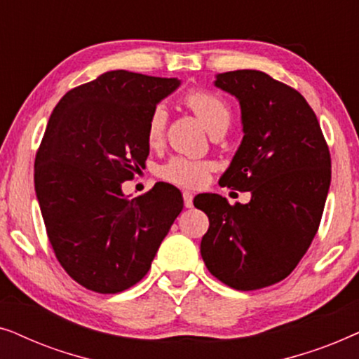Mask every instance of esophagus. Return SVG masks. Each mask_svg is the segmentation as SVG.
<instances>
[{"label": "esophagus", "mask_w": 359, "mask_h": 359, "mask_svg": "<svg viewBox=\"0 0 359 359\" xmlns=\"http://www.w3.org/2000/svg\"><path fill=\"white\" fill-rule=\"evenodd\" d=\"M183 199H184V205L188 209L193 208V194L189 191H183Z\"/></svg>", "instance_id": "1"}]
</instances>
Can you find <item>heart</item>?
<instances>
[{
    "label": "heart",
    "instance_id": "heart-1",
    "mask_svg": "<svg viewBox=\"0 0 359 359\" xmlns=\"http://www.w3.org/2000/svg\"><path fill=\"white\" fill-rule=\"evenodd\" d=\"M183 101L199 117V121L203 122V126L210 134L219 130H227L230 121H232V111H230L229 104L222 97L209 91L194 90L189 91L183 97ZM166 119H168V114H166L163 106H156L151 109L149 121H147V142L151 147L158 145L163 139ZM210 170H212L210 161L175 156V158L166 161L161 166L160 175L161 178L168 180L175 184L196 188V186H201L208 180Z\"/></svg>",
    "mask_w": 359,
    "mask_h": 359
}]
</instances>
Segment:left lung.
<instances>
[{"mask_svg": "<svg viewBox=\"0 0 359 359\" xmlns=\"http://www.w3.org/2000/svg\"><path fill=\"white\" fill-rule=\"evenodd\" d=\"M237 97L243 139L219 184L250 191L248 204L198 194L209 217L201 257L212 276L255 291L291 274L311 247L330 188V151L316 112L301 93L264 72L215 75Z\"/></svg>", "mask_w": 359, "mask_h": 359, "instance_id": "obj_1", "label": "left lung"}]
</instances>
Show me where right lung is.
<instances>
[{"label":"right lung","mask_w":359,"mask_h":359,"mask_svg":"<svg viewBox=\"0 0 359 359\" xmlns=\"http://www.w3.org/2000/svg\"><path fill=\"white\" fill-rule=\"evenodd\" d=\"M180 85L106 72L68 91L48 119L34 170L37 201L57 259L86 289L116 294L139 283L183 210L171 184L134 199L122 193L149 156L151 109Z\"/></svg>","instance_id":"add662e5"}]
</instances>
